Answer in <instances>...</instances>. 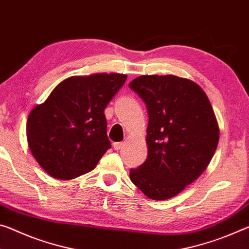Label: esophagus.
Wrapping results in <instances>:
<instances>
[{"mask_svg":"<svg viewBox=\"0 0 249 249\" xmlns=\"http://www.w3.org/2000/svg\"><path fill=\"white\" fill-rule=\"evenodd\" d=\"M123 146H124V144L121 143V142H117V143H114L113 144V147H114V149H115V151H118V149H121L122 147H123Z\"/></svg>","mask_w":249,"mask_h":249,"instance_id":"obj_1","label":"esophagus"}]
</instances>
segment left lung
<instances>
[{"label": "left lung", "instance_id": "8db88e82", "mask_svg": "<svg viewBox=\"0 0 249 249\" xmlns=\"http://www.w3.org/2000/svg\"><path fill=\"white\" fill-rule=\"evenodd\" d=\"M146 105L148 155L129 177L152 199L172 198L206 169L219 140L214 110L196 83L143 75L128 84Z\"/></svg>", "mask_w": 249, "mask_h": 249}]
</instances>
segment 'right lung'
Returning a JSON list of instances; mask_svg holds the SVG:
<instances>
[{
    "instance_id": "1",
    "label": "right lung",
    "mask_w": 249,
    "mask_h": 249,
    "mask_svg": "<svg viewBox=\"0 0 249 249\" xmlns=\"http://www.w3.org/2000/svg\"><path fill=\"white\" fill-rule=\"evenodd\" d=\"M126 78L115 73L72 76L32 109L26 124L27 142L47 174L73 179L95 168L112 146L104 109Z\"/></svg>"
}]
</instances>
